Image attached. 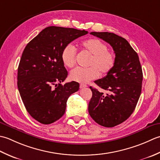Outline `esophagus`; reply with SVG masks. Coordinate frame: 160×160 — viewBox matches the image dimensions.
Wrapping results in <instances>:
<instances>
[{
	"label": "esophagus",
	"instance_id": "1",
	"mask_svg": "<svg viewBox=\"0 0 160 160\" xmlns=\"http://www.w3.org/2000/svg\"><path fill=\"white\" fill-rule=\"evenodd\" d=\"M79 87H80L81 89H82V88H86V87H87V85L81 83V84H80V86H79Z\"/></svg>",
	"mask_w": 160,
	"mask_h": 160
}]
</instances>
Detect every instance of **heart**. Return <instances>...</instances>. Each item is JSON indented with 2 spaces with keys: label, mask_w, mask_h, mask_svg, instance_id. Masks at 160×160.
<instances>
[{
  "label": "heart",
  "mask_w": 160,
  "mask_h": 160,
  "mask_svg": "<svg viewBox=\"0 0 160 160\" xmlns=\"http://www.w3.org/2000/svg\"><path fill=\"white\" fill-rule=\"evenodd\" d=\"M81 48L91 54L87 68H77L70 72V78L76 82L86 83L101 75L105 76L111 71L115 65V57L108 50L106 43L98 38H91L82 41ZM77 51L72 45H68L61 52L63 66L71 68L76 63Z\"/></svg>",
  "instance_id": "heart-1"
}]
</instances>
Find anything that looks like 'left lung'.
<instances>
[{"mask_svg": "<svg viewBox=\"0 0 160 160\" xmlns=\"http://www.w3.org/2000/svg\"><path fill=\"white\" fill-rule=\"evenodd\" d=\"M113 48L115 65L104 77L94 81L104 94L90 87L92 96L88 105L90 117L98 124L111 128L122 123L134 111L142 92L143 73L138 54L124 38L110 32H90Z\"/></svg>", "mask_w": 160, "mask_h": 160, "instance_id": "left-lung-1", "label": "left lung"}]
</instances>
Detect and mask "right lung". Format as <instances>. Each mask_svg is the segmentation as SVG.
I'll return each instance as SVG.
<instances>
[{
  "label": "right lung",
  "mask_w": 160,
  "mask_h": 160,
  "mask_svg": "<svg viewBox=\"0 0 160 160\" xmlns=\"http://www.w3.org/2000/svg\"><path fill=\"white\" fill-rule=\"evenodd\" d=\"M88 31L50 26L26 45L18 68L19 93L29 114L43 124L64 115L68 97L79 89L72 81L62 85L68 72L61 61L63 49Z\"/></svg>",
  "instance_id": "1"
}]
</instances>
